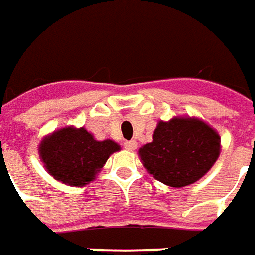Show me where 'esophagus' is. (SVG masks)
<instances>
[{
	"mask_svg": "<svg viewBox=\"0 0 255 255\" xmlns=\"http://www.w3.org/2000/svg\"><path fill=\"white\" fill-rule=\"evenodd\" d=\"M123 146H125V149H126V150H129V152H133V150H136V149H137V142H136V140L125 142V143H123Z\"/></svg>",
	"mask_w": 255,
	"mask_h": 255,
	"instance_id": "obj_1",
	"label": "esophagus"
}]
</instances>
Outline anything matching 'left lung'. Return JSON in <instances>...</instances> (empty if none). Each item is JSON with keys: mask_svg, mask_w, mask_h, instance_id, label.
<instances>
[{"mask_svg": "<svg viewBox=\"0 0 255 255\" xmlns=\"http://www.w3.org/2000/svg\"><path fill=\"white\" fill-rule=\"evenodd\" d=\"M219 154V133L197 118L160 121L153 133V142L139 150L147 171L170 187H184L200 180Z\"/></svg>", "mask_w": 255, "mask_h": 255, "instance_id": "8db88e82", "label": "left lung"}]
</instances>
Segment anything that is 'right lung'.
<instances>
[{
	"label": "right lung",
	"mask_w": 255,
	"mask_h": 255,
	"mask_svg": "<svg viewBox=\"0 0 255 255\" xmlns=\"http://www.w3.org/2000/svg\"><path fill=\"white\" fill-rule=\"evenodd\" d=\"M118 150L121 146L113 140L98 142L85 128L68 126L45 137L39 144V157L55 180L79 187L91 183Z\"/></svg>",
	"instance_id": "obj_1"
}]
</instances>
